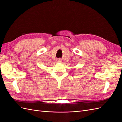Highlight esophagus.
<instances>
[{
	"mask_svg": "<svg viewBox=\"0 0 122 122\" xmlns=\"http://www.w3.org/2000/svg\"><path fill=\"white\" fill-rule=\"evenodd\" d=\"M61 61H62V60H61V59H59V60H58V62H61Z\"/></svg>",
	"mask_w": 122,
	"mask_h": 122,
	"instance_id": "obj_1",
	"label": "esophagus"
}]
</instances>
